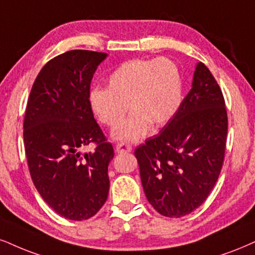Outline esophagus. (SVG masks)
Returning a JSON list of instances; mask_svg holds the SVG:
<instances>
[{
    "label": "esophagus",
    "mask_w": 255,
    "mask_h": 255,
    "mask_svg": "<svg viewBox=\"0 0 255 255\" xmlns=\"http://www.w3.org/2000/svg\"><path fill=\"white\" fill-rule=\"evenodd\" d=\"M132 150V146L130 144H125V143H118L116 145V151L118 153H124V152H130Z\"/></svg>",
    "instance_id": "obj_1"
}]
</instances>
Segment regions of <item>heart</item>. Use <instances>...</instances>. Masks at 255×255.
<instances>
[{
    "label": "heart",
    "instance_id": "1",
    "mask_svg": "<svg viewBox=\"0 0 255 255\" xmlns=\"http://www.w3.org/2000/svg\"><path fill=\"white\" fill-rule=\"evenodd\" d=\"M91 110L103 125L115 128L127 112L133 113L113 131L115 139L137 142L146 136L150 125L164 127L182 102L180 70L168 58L134 59L122 64L108 78V89L89 94Z\"/></svg>",
    "mask_w": 255,
    "mask_h": 255
}]
</instances>
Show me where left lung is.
<instances>
[{
	"instance_id": "obj_1",
	"label": "left lung",
	"mask_w": 255,
	"mask_h": 255,
	"mask_svg": "<svg viewBox=\"0 0 255 255\" xmlns=\"http://www.w3.org/2000/svg\"><path fill=\"white\" fill-rule=\"evenodd\" d=\"M227 130L224 94L199 62L171 121L134 150L144 193L159 214L181 218L206 201L224 164Z\"/></svg>"
}]
</instances>
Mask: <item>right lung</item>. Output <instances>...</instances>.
Listing matches in <instances>:
<instances>
[{
	"label": "right lung",
	"instance_id": "1",
	"mask_svg": "<svg viewBox=\"0 0 255 255\" xmlns=\"http://www.w3.org/2000/svg\"><path fill=\"white\" fill-rule=\"evenodd\" d=\"M106 53L74 49L41 68L23 122L30 177L45 202L66 219L81 221L99 212L109 195L113 146L93 117L89 94ZM92 142L93 153L83 154Z\"/></svg>",
	"mask_w": 255,
	"mask_h": 255
}]
</instances>
